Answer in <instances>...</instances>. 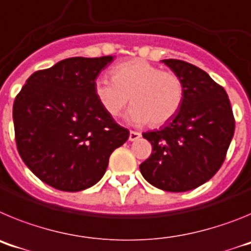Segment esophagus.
<instances>
[{
  "label": "esophagus",
  "mask_w": 251,
  "mask_h": 251,
  "mask_svg": "<svg viewBox=\"0 0 251 251\" xmlns=\"http://www.w3.org/2000/svg\"><path fill=\"white\" fill-rule=\"evenodd\" d=\"M141 133L139 132H134V130H130L129 132V141L133 142V141H137L138 138H141Z\"/></svg>",
  "instance_id": "esophagus-1"
}]
</instances>
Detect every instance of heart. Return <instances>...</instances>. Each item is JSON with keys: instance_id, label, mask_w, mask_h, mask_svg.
Listing matches in <instances>:
<instances>
[{"instance_id": "heart-1", "label": "heart", "mask_w": 251, "mask_h": 251, "mask_svg": "<svg viewBox=\"0 0 251 251\" xmlns=\"http://www.w3.org/2000/svg\"><path fill=\"white\" fill-rule=\"evenodd\" d=\"M94 90L112 117H118L130 98L134 105L129 112L130 122L137 126L150 122L151 127H161L174 119L185 98V86L176 73L162 70L142 59L114 66L112 79L99 76Z\"/></svg>"}]
</instances>
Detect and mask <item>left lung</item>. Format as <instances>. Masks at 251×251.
<instances>
[{"instance_id":"1","label":"left lung","mask_w":251,"mask_h":251,"mask_svg":"<svg viewBox=\"0 0 251 251\" xmlns=\"http://www.w3.org/2000/svg\"><path fill=\"white\" fill-rule=\"evenodd\" d=\"M163 63L181 77L185 98L165 127L143 133L152 154L139 170L154 187L185 192L207 182L220 170L234 136L235 118L225 89L207 73L182 60Z\"/></svg>"}]
</instances>
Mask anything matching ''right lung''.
<instances>
[{
    "mask_svg": "<svg viewBox=\"0 0 251 251\" xmlns=\"http://www.w3.org/2000/svg\"><path fill=\"white\" fill-rule=\"evenodd\" d=\"M112 56L69 57L37 70L13 101V126L22 161L60 191L92 187L109 157L129 137L99 103L94 83Z\"/></svg>",
    "mask_w": 251,
    "mask_h": 251,
    "instance_id": "obj_1",
    "label": "right lung"
}]
</instances>
